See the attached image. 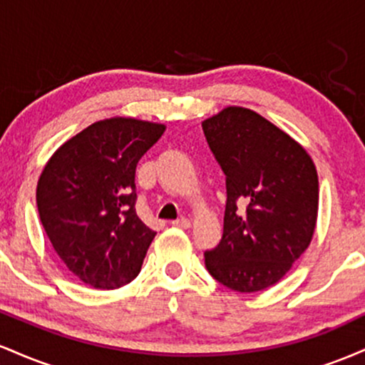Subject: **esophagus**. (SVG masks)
Here are the masks:
<instances>
[{
  "mask_svg": "<svg viewBox=\"0 0 365 365\" xmlns=\"http://www.w3.org/2000/svg\"><path fill=\"white\" fill-rule=\"evenodd\" d=\"M175 226V228H190V220H187V217H180V220H177V221H173V223H171Z\"/></svg>",
  "mask_w": 365,
  "mask_h": 365,
  "instance_id": "34e87169",
  "label": "esophagus"
}]
</instances>
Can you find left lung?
Listing matches in <instances>:
<instances>
[{
    "label": "left lung",
    "instance_id": "left-lung-1",
    "mask_svg": "<svg viewBox=\"0 0 365 365\" xmlns=\"http://www.w3.org/2000/svg\"><path fill=\"white\" fill-rule=\"evenodd\" d=\"M202 130L226 175L223 238L204 254L206 267L230 290H266L312 242L316 165L302 144L249 108L226 106Z\"/></svg>",
    "mask_w": 365,
    "mask_h": 365
}]
</instances>
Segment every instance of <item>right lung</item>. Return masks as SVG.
I'll return each mask as SVG.
<instances>
[{
	"mask_svg": "<svg viewBox=\"0 0 365 365\" xmlns=\"http://www.w3.org/2000/svg\"><path fill=\"white\" fill-rule=\"evenodd\" d=\"M166 125L111 116L54 150L37 182L41 223L81 282L115 290L140 273L156 232L135 212V168Z\"/></svg>",
	"mask_w": 365,
	"mask_h": 365,
	"instance_id": "add662e5",
	"label": "right lung"
}]
</instances>
